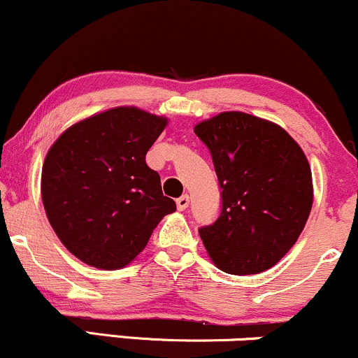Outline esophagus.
I'll list each match as a JSON object with an SVG mask.
<instances>
[{
  "mask_svg": "<svg viewBox=\"0 0 358 358\" xmlns=\"http://www.w3.org/2000/svg\"><path fill=\"white\" fill-rule=\"evenodd\" d=\"M188 203H190V196L188 195H182L180 199H176V207H178V210H185V208L188 207Z\"/></svg>",
  "mask_w": 358,
  "mask_h": 358,
  "instance_id": "obj_1",
  "label": "esophagus"
}]
</instances>
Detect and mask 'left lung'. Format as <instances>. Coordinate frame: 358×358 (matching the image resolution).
<instances>
[{
	"instance_id": "obj_1",
	"label": "left lung",
	"mask_w": 358,
	"mask_h": 358,
	"mask_svg": "<svg viewBox=\"0 0 358 358\" xmlns=\"http://www.w3.org/2000/svg\"><path fill=\"white\" fill-rule=\"evenodd\" d=\"M212 155L222 210L199 229L215 266L229 274L273 268L294 245L313 205L305 153L282 127L231 110L193 127Z\"/></svg>"
}]
</instances>
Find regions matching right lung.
Wrapping results in <instances>:
<instances>
[{
    "label": "right lung",
    "mask_w": 358,
    "mask_h": 358,
    "mask_svg": "<svg viewBox=\"0 0 358 358\" xmlns=\"http://www.w3.org/2000/svg\"><path fill=\"white\" fill-rule=\"evenodd\" d=\"M166 119L114 108L69 127L48 150L42 200L57 237L94 268H124L176 210L146 153Z\"/></svg>",
    "instance_id": "right-lung-1"
}]
</instances>
